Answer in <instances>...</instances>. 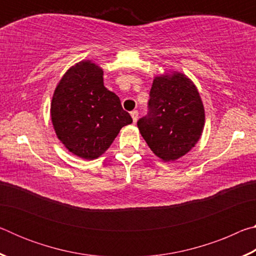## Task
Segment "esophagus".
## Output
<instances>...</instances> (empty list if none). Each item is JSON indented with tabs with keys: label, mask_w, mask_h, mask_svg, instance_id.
Masks as SVG:
<instances>
[{
	"label": "esophagus",
	"mask_w": 256,
	"mask_h": 256,
	"mask_svg": "<svg viewBox=\"0 0 256 256\" xmlns=\"http://www.w3.org/2000/svg\"><path fill=\"white\" fill-rule=\"evenodd\" d=\"M131 116H132V118H133V123H136L138 118V110H132L131 112Z\"/></svg>",
	"instance_id": "1"
}]
</instances>
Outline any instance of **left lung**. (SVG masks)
I'll return each instance as SVG.
<instances>
[{
    "label": "left lung",
    "instance_id": "obj_1",
    "mask_svg": "<svg viewBox=\"0 0 256 256\" xmlns=\"http://www.w3.org/2000/svg\"><path fill=\"white\" fill-rule=\"evenodd\" d=\"M148 114L138 128L151 151L172 162L196 146L204 126V108L196 86L183 73L156 76Z\"/></svg>",
    "mask_w": 256,
    "mask_h": 256
}]
</instances>
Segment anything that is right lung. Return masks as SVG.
Masks as SVG:
<instances>
[{
  "instance_id": "add662e5",
  "label": "right lung",
  "mask_w": 256,
  "mask_h": 256,
  "mask_svg": "<svg viewBox=\"0 0 256 256\" xmlns=\"http://www.w3.org/2000/svg\"><path fill=\"white\" fill-rule=\"evenodd\" d=\"M100 68L82 60L56 86L50 116L56 136L73 154L96 159L110 148L120 130L132 123L120 98L105 88Z\"/></svg>"
}]
</instances>
